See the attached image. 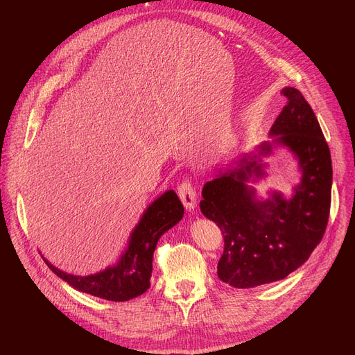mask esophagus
Instances as JSON below:
<instances>
[{"label": "esophagus", "mask_w": 355, "mask_h": 355, "mask_svg": "<svg viewBox=\"0 0 355 355\" xmlns=\"http://www.w3.org/2000/svg\"><path fill=\"white\" fill-rule=\"evenodd\" d=\"M178 196L180 201L184 202L187 210H194L197 204V192L194 188V184L189 179H185L182 184L178 187Z\"/></svg>", "instance_id": "34e87169"}]
</instances>
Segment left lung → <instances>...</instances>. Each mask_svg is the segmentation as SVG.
Here are the masks:
<instances>
[{"mask_svg":"<svg viewBox=\"0 0 355 355\" xmlns=\"http://www.w3.org/2000/svg\"><path fill=\"white\" fill-rule=\"evenodd\" d=\"M287 105L270 135L254 153L232 161L231 168L202 188L200 209L223 234L218 277L237 288L278 282L305 263L323 239L331 200V158L317 116L299 90L284 87ZM286 146L300 163L303 176L292 199L272 193L255 198L248 185L264 175L261 157Z\"/></svg>","mask_w":355,"mask_h":355,"instance_id":"left-lung-1","label":"left lung"}]
</instances>
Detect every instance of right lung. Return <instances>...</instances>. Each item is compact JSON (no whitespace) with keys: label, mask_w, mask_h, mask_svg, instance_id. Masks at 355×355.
<instances>
[{"label":"right lung","mask_w":355,"mask_h":355,"mask_svg":"<svg viewBox=\"0 0 355 355\" xmlns=\"http://www.w3.org/2000/svg\"><path fill=\"white\" fill-rule=\"evenodd\" d=\"M184 218V204L173 189L159 196L142 214L133 230L125 252L116 265L92 275H72L60 271L47 259L50 270L75 290L114 302H124L145 293L151 286L153 256L161 235Z\"/></svg>","instance_id":"add662e5"}]
</instances>
